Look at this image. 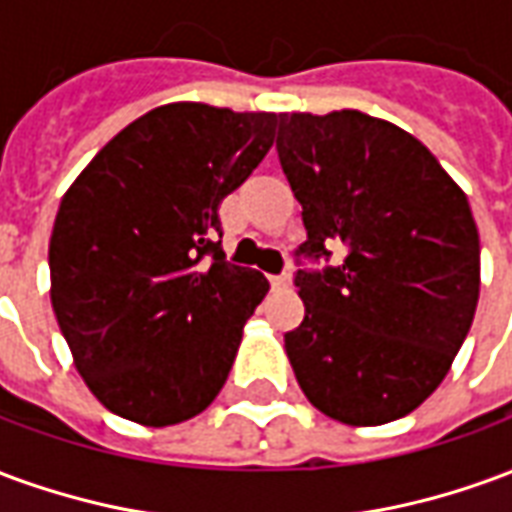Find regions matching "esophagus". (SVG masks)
Instances as JSON below:
<instances>
[{
  "mask_svg": "<svg viewBox=\"0 0 512 512\" xmlns=\"http://www.w3.org/2000/svg\"><path fill=\"white\" fill-rule=\"evenodd\" d=\"M288 285H290L288 274H274V277H271V288L282 290V288H288Z\"/></svg>",
  "mask_w": 512,
  "mask_h": 512,
  "instance_id": "esophagus-1",
  "label": "esophagus"
}]
</instances>
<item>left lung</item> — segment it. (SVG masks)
I'll list each match as a JSON object with an SVG mask.
<instances>
[{
  "mask_svg": "<svg viewBox=\"0 0 512 512\" xmlns=\"http://www.w3.org/2000/svg\"><path fill=\"white\" fill-rule=\"evenodd\" d=\"M277 120L279 164L307 227L293 277L304 321L285 334L296 381L345 425L406 417L447 376L477 310L469 200L428 147L386 120L356 109ZM334 243L346 257L329 267Z\"/></svg>",
  "mask_w": 512,
  "mask_h": 512,
  "instance_id": "8db88e82",
  "label": "left lung"
}]
</instances>
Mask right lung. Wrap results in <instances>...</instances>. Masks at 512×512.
I'll list each match as a JSON object with an SVG mask.
<instances>
[{
    "label": "right lung",
    "instance_id": "right-lung-1",
    "mask_svg": "<svg viewBox=\"0 0 512 512\" xmlns=\"http://www.w3.org/2000/svg\"><path fill=\"white\" fill-rule=\"evenodd\" d=\"M274 131L271 112L158 106L65 191L49 244L51 307L84 384L117 417L178 425L227 381L268 279L227 263L219 205Z\"/></svg>",
    "mask_w": 512,
    "mask_h": 512
}]
</instances>
